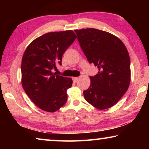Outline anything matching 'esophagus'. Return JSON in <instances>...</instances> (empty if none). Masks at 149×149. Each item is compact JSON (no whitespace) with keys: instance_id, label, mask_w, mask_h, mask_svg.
<instances>
[{"instance_id":"esophagus-1","label":"esophagus","mask_w":149,"mask_h":149,"mask_svg":"<svg viewBox=\"0 0 149 149\" xmlns=\"http://www.w3.org/2000/svg\"><path fill=\"white\" fill-rule=\"evenodd\" d=\"M73 81H74V82L76 83L78 81V77H73Z\"/></svg>"}]
</instances>
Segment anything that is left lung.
Returning a JSON list of instances; mask_svg holds the SVG:
<instances>
[{"instance_id":"obj_1","label":"left lung","mask_w":149,"mask_h":149,"mask_svg":"<svg viewBox=\"0 0 149 149\" xmlns=\"http://www.w3.org/2000/svg\"><path fill=\"white\" fill-rule=\"evenodd\" d=\"M75 32L88 61L99 69L97 74L90 76V87L84 91L85 100L100 110L113 107L130 83V58L125 45L115 35L99 29Z\"/></svg>"}]
</instances>
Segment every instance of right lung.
<instances>
[{
    "instance_id": "obj_1",
    "label": "right lung",
    "mask_w": 149,
    "mask_h": 149,
    "mask_svg": "<svg viewBox=\"0 0 149 149\" xmlns=\"http://www.w3.org/2000/svg\"><path fill=\"white\" fill-rule=\"evenodd\" d=\"M76 35L72 30L50 32L35 39L25 50L22 60V84L34 104L53 112L67 101V89L72 79L57 75L54 70L62 64V57Z\"/></svg>"
}]
</instances>
